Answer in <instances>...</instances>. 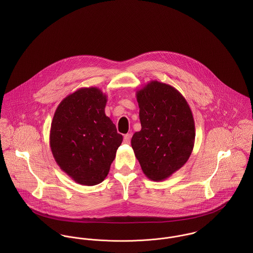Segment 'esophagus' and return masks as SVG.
Wrapping results in <instances>:
<instances>
[{"label":"esophagus","instance_id":"34e87169","mask_svg":"<svg viewBox=\"0 0 253 253\" xmlns=\"http://www.w3.org/2000/svg\"><path fill=\"white\" fill-rule=\"evenodd\" d=\"M130 139H131V135H130L129 133L125 134V136H124V142H125V143L128 144V143L130 142Z\"/></svg>","mask_w":253,"mask_h":253}]
</instances>
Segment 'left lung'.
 <instances>
[{
	"mask_svg": "<svg viewBox=\"0 0 253 253\" xmlns=\"http://www.w3.org/2000/svg\"><path fill=\"white\" fill-rule=\"evenodd\" d=\"M141 130L131 147L145 175L163 181L180 169L195 143V122L191 108L173 86L151 81L136 91Z\"/></svg>",
	"mask_w": 253,
	"mask_h": 253,
	"instance_id": "8db88e82",
	"label": "left lung"
}]
</instances>
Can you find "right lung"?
Masks as SVG:
<instances>
[{
    "instance_id": "obj_1",
    "label": "right lung",
    "mask_w": 253,
    "mask_h": 253,
    "mask_svg": "<svg viewBox=\"0 0 253 253\" xmlns=\"http://www.w3.org/2000/svg\"><path fill=\"white\" fill-rule=\"evenodd\" d=\"M107 95L98 87H82L57 106L49 145L59 168L81 185L93 186L108 175L123 135L105 115Z\"/></svg>"
}]
</instances>
